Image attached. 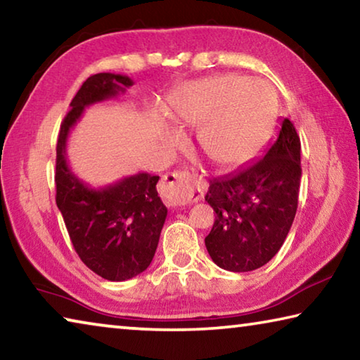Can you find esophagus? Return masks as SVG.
<instances>
[{"instance_id":"obj_1","label":"esophagus","mask_w":360,"mask_h":360,"mask_svg":"<svg viewBox=\"0 0 360 360\" xmlns=\"http://www.w3.org/2000/svg\"><path fill=\"white\" fill-rule=\"evenodd\" d=\"M160 188L169 206H186L203 198L205 184L195 172H173L163 176Z\"/></svg>"}]
</instances>
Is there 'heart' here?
I'll use <instances>...</instances> for the list:
<instances>
[{
	"label": "heart",
	"mask_w": 360,
	"mask_h": 360,
	"mask_svg": "<svg viewBox=\"0 0 360 360\" xmlns=\"http://www.w3.org/2000/svg\"><path fill=\"white\" fill-rule=\"evenodd\" d=\"M173 117L198 127V144L217 165H236L259 148L270 119V92L260 81L222 76L188 84L178 95ZM169 143H181L178 133Z\"/></svg>",
	"instance_id": "1"
}]
</instances>
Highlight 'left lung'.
Masks as SVG:
<instances>
[{
    "label": "left lung",
    "instance_id": "1",
    "mask_svg": "<svg viewBox=\"0 0 360 360\" xmlns=\"http://www.w3.org/2000/svg\"><path fill=\"white\" fill-rule=\"evenodd\" d=\"M300 178V138L284 119L262 157L210 182L205 200L216 219L205 245L217 266L252 271L275 257L294 222Z\"/></svg>",
    "mask_w": 360,
    "mask_h": 360
}]
</instances>
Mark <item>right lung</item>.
I'll list each match as a JSON object with an SVG mask.
<instances>
[{
	"mask_svg": "<svg viewBox=\"0 0 360 360\" xmlns=\"http://www.w3.org/2000/svg\"><path fill=\"white\" fill-rule=\"evenodd\" d=\"M130 85L129 76H90L72 98L57 139V206L79 257L108 281H125L150 265L168 212L157 193L158 176L138 173L92 188L70 169L66 139L85 106L114 98Z\"/></svg>",
	"mask_w": 360,
	"mask_h": 360,
	"instance_id": "obj_1",
	"label": "right lung"
}]
</instances>
